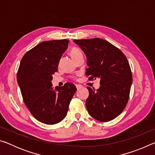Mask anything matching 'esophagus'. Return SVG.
Masks as SVG:
<instances>
[{
    "mask_svg": "<svg viewBox=\"0 0 155 155\" xmlns=\"http://www.w3.org/2000/svg\"><path fill=\"white\" fill-rule=\"evenodd\" d=\"M76 87H77V90H80L81 87H82V86H81V85H77H77H76Z\"/></svg>",
    "mask_w": 155,
    "mask_h": 155,
    "instance_id": "obj_1",
    "label": "esophagus"
}]
</instances>
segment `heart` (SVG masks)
<instances>
[{"label": "heart", "mask_w": 155, "mask_h": 155, "mask_svg": "<svg viewBox=\"0 0 155 155\" xmlns=\"http://www.w3.org/2000/svg\"><path fill=\"white\" fill-rule=\"evenodd\" d=\"M70 54L73 58V59H75L78 56H79L80 54H82V52H81V50L77 48V47H73V48H72L71 50H70Z\"/></svg>", "instance_id": "obj_1"}]
</instances>
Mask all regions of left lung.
<instances>
[{
    "label": "left lung",
    "mask_w": 155,
    "mask_h": 155,
    "mask_svg": "<svg viewBox=\"0 0 155 155\" xmlns=\"http://www.w3.org/2000/svg\"><path fill=\"white\" fill-rule=\"evenodd\" d=\"M85 52L89 66V81L99 78L101 86L95 91L87 88L90 95L86 107L91 117L100 122L111 121L124 111L133 82L129 63L120 50L101 38L74 40Z\"/></svg>",
    "instance_id": "8db88e82"
}]
</instances>
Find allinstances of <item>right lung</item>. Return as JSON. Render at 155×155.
Here are the masks:
<instances>
[{
    "mask_svg": "<svg viewBox=\"0 0 155 155\" xmlns=\"http://www.w3.org/2000/svg\"><path fill=\"white\" fill-rule=\"evenodd\" d=\"M69 40H51L27 51L20 61L17 81L23 101L36 120L54 124L66 116L69 104L77 91L73 83L52 90V74L57 72L59 59Z\"/></svg>",
    "mask_w": 155,
    "mask_h": 155,
    "instance_id": "1",
    "label": "right lung"
}]
</instances>
